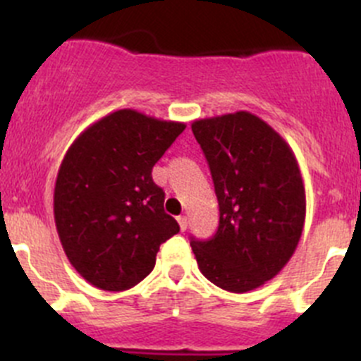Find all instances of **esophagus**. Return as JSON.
Listing matches in <instances>:
<instances>
[{
	"label": "esophagus",
	"mask_w": 361,
	"mask_h": 361,
	"mask_svg": "<svg viewBox=\"0 0 361 361\" xmlns=\"http://www.w3.org/2000/svg\"><path fill=\"white\" fill-rule=\"evenodd\" d=\"M178 224H180L181 232H185V231H187V227H188V218L187 216H178Z\"/></svg>",
	"instance_id": "obj_1"
}]
</instances>
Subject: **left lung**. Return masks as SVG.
Returning <instances> with one entry per match:
<instances>
[{
    "mask_svg": "<svg viewBox=\"0 0 361 361\" xmlns=\"http://www.w3.org/2000/svg\"><path fill=\"white\" fill-rule=\"evenodd\" d=\"M220 207L216 234L192 238L201 272L213 285L246 293L274 278L302 235L305 192L292 148L248 111L195 120Z\"/></svg>",
    "mask_w": 361,
    "mask_h": 361,
    "instance_id": "left-lung-1",
    "label": "left lung"
}]
</instances>
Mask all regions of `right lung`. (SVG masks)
<instances>
[{
    "instance_id": "add662e5",
    "label": "right lung",
    "mask_w": 361,
    "mask_h": 361,
    "mask_svg": "<svg viewBox=\"0 0 361 361\" xmlns=\"http://www.w3.org/2000/svg\"><path fill=\"white\" fill-rule=\"evenodd\" d=\"M183 130L185 123L118 110L83 130L64 155L56 227L68 260L96 288L136 286L154 271L160 245L180 232L152 169Z\"/></svg>"
}]
</instances>
